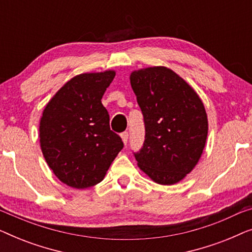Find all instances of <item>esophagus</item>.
I'll list each match as a JSON object with an SVG mask.
<instances>
[{"label":"esophagus","mask_w":252,"mask_h":252,"mask_svg":"<svg viewBox=\"0 0 252 252\" xmlns=\"http://www.w3.org/2000/svg\"><path fill=\"white\" fill-rule=\"evenodd\" d=\"M120 136H122L123 142L125 143V146H126V144H127V141H128V132H123L122 134H120Z\"/></svg>","instance_id":"1"}]
</instances>
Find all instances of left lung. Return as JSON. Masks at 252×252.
I'll list each match as a JSON object with an SVG mask.
<instances>
[{
    "mask_svg": "<svg viewBox=\"0 0 252 252\" xmlns=\"http://www.w3.org/2000/svg\"><path fill=\"white\" fill-rule=\"evenodd\" d=\"M130 85L143 115L146 136L137 165L151 180L174 185L198 163L208 136V116L196 92L164 66L130 74Z\"/></svg>",
    "mask_w": 252,
    "mask_h": 252,
    "instance_id": "left-lung-1",
    "label": "left lung"
}]
</instances>
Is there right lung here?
<instances>
[{"mask_svg":"<svg viewBox=\"0 0 252 252\" xmlns=\"http://www.w3.org/2000/svg\"><path fill=\"white\" fill-rule=\"evenodd\" d=\"M115 75V71L79 74L43 110L41 150L55 175L70 187L85 189L101 182L124 148L110 129L108 110L101 102Z\"/></svg>","mask_w":252,"mask_h":252,"instance_id":"add662e5","label":"right lung"}]
</instances>
